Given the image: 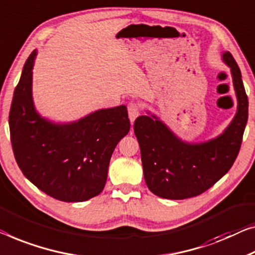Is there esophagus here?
I'll return each mask as SVG.
<instances>
[{"mask_svg": "<svg viewBox=\"0 0 255 255\" xmlns=\"http://www.w3.org/2000/svg\"><path fill=\"white\" fill-rule=\"evenodd\" d=\"M139 112H140L139 104L134 103V102H131V103L128 104V116H129V119H130L131 124L134 123L136 118L139 116Z\"/></svg>", "mask_w": 255, "mask_h": 255, "instance_id": "34e87169", "label": "esophagus"}]
</instances>
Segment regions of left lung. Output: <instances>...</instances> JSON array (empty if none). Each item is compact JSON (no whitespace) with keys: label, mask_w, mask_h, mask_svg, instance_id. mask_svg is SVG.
Segmentation results:
<instances>
[{"label":"left lung","mask_w":255,"mask_h":255,"mask_svg":"<svg viewBox=\"0 0 255 255\" xmlns=\"http://www.w3.org/2000/svg\"><path fill=\"white\" fill-rule=\"evenodd\" d=\"M222 60L230 67L237 112L218 137L188 143L150 112L135 120L144 180L155 196L175 200L198 196L226 175L236 160L248 123L249 100L233 55L225 51Z\"/></svg>","instance_id":"obj_1"}]
</instances>
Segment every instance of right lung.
Wrapping results in <instances>:
<instances>
[{"instance_id": "1", "label": "right lung", "mask_w": 255, "mask_h": 255, "mask_svg": "<svg viewBox=\"0 0 255 255\" xmlns=\"http://www.w3.org/2000/svg\"><path fill=\"white\" fill-rule=\"evenodd\" d=\"M37 51L26 60L9 115L14 158L22 174L52 198L80 203L103 191L110 159L130 123L125 105L97 110L78 121L56 124L41 117L32 96Z\"/></svg>"}]
</instances>
